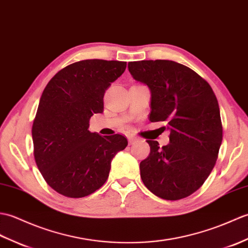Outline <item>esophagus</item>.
Masks as SVG:
<instances>
[{"instance_id": "esophagus-1", "label": "esophagus", "mask_w": 248, "mask_h": 248, "mask_svg": "<svg viewBox=\"0 0 248 248\" xmlns=\"http://www.w3.org/2000/svg\"><path fill=\"white\" fill-rule=\"evenodd\" d=\"M137 141H138V139L135 138V137H133V136H129L128 137V143H129V144H135Z\"/></svg>"}]
</instances>
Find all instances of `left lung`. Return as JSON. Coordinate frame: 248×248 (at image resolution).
Returning <instances> with one entry per match:
<instances>
[{"instance_id": "1", "label": "left lung", "mask_w": 248, "mask_h": 248, "mask_svg": "<svg viewBox=\"0 0 248 248\" xmlns=\"http://www.w3.org/2000/svg\"><path fill=\"white\" fill-rule=\"evenodd\" d=\"M133 78L152 93L151 122H167L170 143L147 140L151 152L140 162L143 184L167 201L199 190L216 166L223 139L219 107L210 85L172 60L128 62Z\"/></svg>"}]
</instances>
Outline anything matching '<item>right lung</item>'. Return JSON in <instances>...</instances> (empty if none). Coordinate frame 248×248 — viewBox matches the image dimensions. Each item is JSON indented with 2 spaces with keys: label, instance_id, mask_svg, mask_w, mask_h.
I'll list each match as a JSON object with an SVG mask.
<instances>
[{
  "label": "right lung",
  "instance_id": "add662e5",
  "mask_svg": "<svg viewBox=\"0 0 248 248\" xmlns=\"http://www.w3.org/2000/svg\"><path fill=\"white\" fill-rule=\"evenodd\" d=\"M126 62L86 59L62 69L42 92L32 123L34 157L46 184L59 194L79 199L106 183L115 154L127 146L122 135L89 131L104 110V94L124 73Z\"/></svg>",
  "mask_w": 248,
  "mask_h": 248
}]
</instances>
